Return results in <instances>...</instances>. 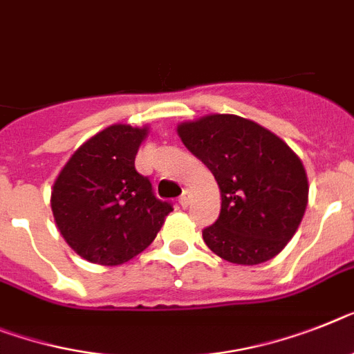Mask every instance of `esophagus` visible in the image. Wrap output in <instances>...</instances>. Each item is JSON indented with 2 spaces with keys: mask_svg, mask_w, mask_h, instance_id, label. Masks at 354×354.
<instances>
[{
  "mask_svg": "<svg viewBox=\"0 0 354 354\" xmlns=\"http://www.w3.org/2000/svg\"><path fill=\"white\" fill-rule=\"evenodd\" d=\"M178 203L182 205L183 209H187V207L191 205V194H189V192H183V194L180 196V200H178Z\"/></svg>",
  "mask_w": 354,
  "mask_h": 354,
  "instance_id": "34e87169",
  "label": "esophagus"
}]
</instances>
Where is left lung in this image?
<instances>
[{
	"mask_svg": "<svg viewBox=\"0 0 354 354\" xmlns=\"http://www.w3.org/2000/svg\"><path fill=\"white\" fill-rule=\"evenodd\" d=\"M176 131L221 192L218 221L203 230L207 246L243 266L273 259L306 212L310 185L301 158L275 133L237 115H205Z\"/></svg>",
	"mask_w": 354,
	"mask_h": 354,
	"instance_id": "obj_1",
	"label": "left lung"
}]
</instances>
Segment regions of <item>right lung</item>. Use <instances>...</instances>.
I'll list each match as a JSON object with an SVG mask.
<instances>
[{
  "mask_svg": "<svg viewBox=\"0 0 354 354\" xmlns=\"http://www.w3.org/2000/svg\"><path fill=\"white\" fill-rule=\"evenodd\" d=\"M149 127L113 124L71 154L52 187L53 219L82 259L118 266L154 241L172 207L135 169Z\"/></svg>",
  "mask_w": 354,
  "mask_h": 354,
  "instance_id": "1",
  "label": "right lung"
}]
</instances>
